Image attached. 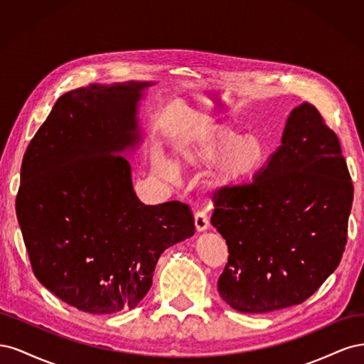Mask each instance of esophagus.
Instances as JSON below:
<instances>
[{"label":"esophagus","instance_id":"1","mask_svg":"<svg viewBox=\"0 0 364 364\" xmlns=\"http://www.w3.org/2000/svg\"><path fill=\"white\" fill-rule=\"evenodd\" d=\"M194 222H196V229L202 232V230H206L209 226V217L205 211H197L194 215Z\"/></svg>","mask_w":364,"mask_h":364}]
</instances>
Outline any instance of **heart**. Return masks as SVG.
I'll return each mask as SVG.
<instances>
[{
	"label": "heart",
	"mask_w": 364,
	"mask_h": 364,
	"mask_svg": "<svg viewBox=\"0 0 364 364\" xmlns=\"http://www.w3.org/2000/svg\"><path fill=\"white\" fill-rule=\"evenodd\" d=\"M264 147L257 136H246L230 129L200 127L176 146V165L181 168H206L217 164L214 186H229L246 181L258 170ZM174 178L171 167L165 168Z\"/></svg>",
	"instance_id": "b5f03b06"
}]
</instances>
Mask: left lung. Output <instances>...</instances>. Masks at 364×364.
Listing matches in <instances>:
<instances>
[{
  "mask_svg": "<svg viewBox=\"0 0 364 364\" xmlns=\"http://www.w3.org/2000/svg\"><path fill=\"white\" fill-rule=\"evenodd\" d=\"M354 185L334 130L317 109L294 107L281 146L249 183L213 196V226L226 240L217 287L241 313L306 301L345 252Z\"/></svg>",
  "mask_w": 364,
  "mask_h": 364,
  "instance_id": "obj_1",
  "label": "left lung"
}]
</instances>
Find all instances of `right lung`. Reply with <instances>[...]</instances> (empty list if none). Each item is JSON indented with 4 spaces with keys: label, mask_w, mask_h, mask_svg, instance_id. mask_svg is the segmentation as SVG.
Instances as JSON below:
<instances>
[{
    "label": "right lung",
    "mask_w": 364,
    "mask_h": 364,
    "mask_svg": "<svg viewBox=\"0 0 364 364\" xmlns=\"http://www.w3.org/2000/svg\"><path fill=\"white\" fill-rule=\"evenodd\" d=\"M150 85L63 94L26 150L16 215L33 273L80 311L135 308L161 253L196 230L190 205L141 203L118 155L139 139L136 106Z\"/></svg>",
    "instance_id": "1"
}]
</instances>
